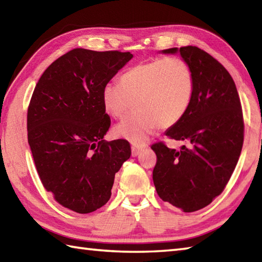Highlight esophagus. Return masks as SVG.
Instances as JSON below:
<instances>
[{"label":"esophagus","mask_w":262,"mask_h":262,"mask_svg":"<svg viewBox=\"0 0 262 262\" xmlns=\"http://www.w3.org/2000/svg\"><path fill=\"white\" fill-rule=\"evenodd\" d=\"M143 148H144V146H142V145H133L132 146V156L133 157L138 156L143 151Z\"/></svg>","instance_id":"34e87169"}]
</instances>
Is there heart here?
Wrapping results in <instances>:
<instances>
[{
	"label": "heart",
	"mask_w": 262,
	"mask_h": 262,
	"mask_svg": "<svg viewBox=\"0 0 262 262\" xmlns=\"http://www.w3.org/2000/svg\"><path fill=\"white\" fill-rule=\"evenodd\" d=\"M194 94L191 66L177 56L157 58L137 63L121 75L119 84L107 83L102 103L116 119H122L134 105L136 110L115 127V135L143 144L157 128L176 125L186 115Z\"/></svg>",
	"instance_id": "b5f03b06"
}]
</instances>
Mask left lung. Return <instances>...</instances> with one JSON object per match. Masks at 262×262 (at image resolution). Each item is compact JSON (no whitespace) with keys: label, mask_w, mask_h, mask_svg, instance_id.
I'll return each instance as SVG.
<instances>
[{"label":"left lung","mask_w":262,"mask_h":262,"mask_svg":"<svg viewBox=\"0 0 262 262\" xmlns=\"http://www.w3.org/2000/svg\"><path fill=\"white\" fill-rule=\"evenodd\" d=\"M177 48L165 50L176 53ZM194 75L191 106L166 135L187 141L181 151L157 142L153 183L158 195L184 212L209 206L223 193L234 171L244 141L241 100L232 76L206 51L196 46L179 49Z\"/></svg>","instance_id":"obj_1"}]
</instances>
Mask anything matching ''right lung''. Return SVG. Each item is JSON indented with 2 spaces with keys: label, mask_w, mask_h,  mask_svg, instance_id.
<instances>
[{
  "label": "right lung",
  "mask_w": 262,
  "mask_h": 262,
  "mask_svg": "<svg viewBox=\"0 0 262 262\" xmlns=\"http://www.w3.org/2000/svg\"><path fill=\"white\" fill-rule=\"evenodd\" d=\"M129 52L74 49L40 76L27 111L28 143L46 191L61 206L90 213L109 201L116 172L132 155L126 140H103L111 119L102 90Z\"/></svg>",
  "instance_id": "add662e5"
}]
</instances>
